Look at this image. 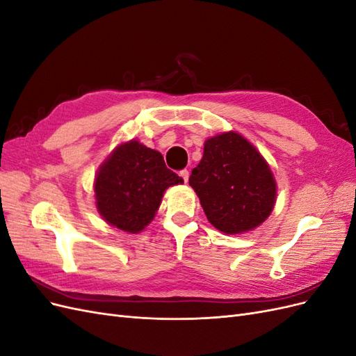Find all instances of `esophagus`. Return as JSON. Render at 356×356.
I'll return each mask as SVG.
<instances>
[{"mask_svg": "<svg viewBox=\"0 0 356 356\" xmlns=\"http://www.w3.org/2000/svg\"><path fill=\"white\" fill-rule=\"evenodd\" d=\"M188 175H190V172H188L187 169H182V170H179V177L182 178V181H184V182H187V181H188Z\"/></svg>", "mask_w": 356, "mask_h": 356, "instance_id": "1", "label": "esophagus"}]
</instances>
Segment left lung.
<instances>
[{
    "instance_id": "left-lung-1",
    "label": "left lung",
    "mask_w": 356,
    "mask_h": 356,
    "mask_svg": "<svg viewBox=\"0 0 356 356\" xmlns=\"http://www.w3.org/2000/svg\"><path fill=\"white\" fill-rule=\"evenodd\" d=\"M195 188L208 221L222 233L255 229L270 215L276 182L267 161L236 132L204 143L203 157L191 170Z\"/></svg>"
}]
</instances>
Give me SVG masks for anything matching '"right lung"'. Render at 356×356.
<instances>
[{
  "instance_id": "obj_1",
  "label": "right lung",
  "mask_w": 356,
  "mask_h": 356,
  "mask_svg": "<svg viewBox=\"0 0 356 356\" xmlns=\"http://www.w3.org/2000/svg\"><path fill=\"white\" fill-rule=\"evenodd\" d=\"M182 182L159 152L129 141L114 149L96 175V207L108 224L138 233L153 220L165 190Z\"/></svg>"
}]
</instances>
